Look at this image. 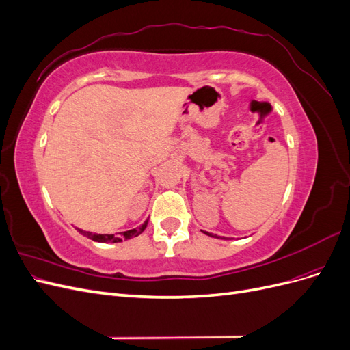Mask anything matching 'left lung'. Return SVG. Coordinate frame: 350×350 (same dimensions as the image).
Listing matches in <instances>:
<instances>
[{
  "label": "left lung",
  "instance_id": "left-lung-1",
  "mask_svg": "<svg viewBox=\"0 0 350 350\" xmlns=\"http://www.w3.org/2000/svg\"><path fill=\"white\" fill-rule=\"evenodd\" d=\"M204 234H206V235H208V237H213V235H211V234H208V232H204ZM213 238H217V237H216V235H215V237H213Z\"/></svg>",
  "mask_w": 350,
  "mask_h": 350
}]
</instances>
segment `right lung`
<instances>
[{"mask_svg":"<svg viewBox=\"0 0 350 350\" xmlns=\"http://www.w3.org/2000/svg\"><path fill=\"white\" fill-rule=\"evenodd\" d=\"M147 224H149V220H146L144 224L140 226V228H135V229H130V230H125V232H121L120 235H102V234H92V232H88V230H83V229H79L77 230L80 232L81 235L88 237L89 239L92 241H96V242H121V241H126V239H131L134 237H139L142 232L146 229Z\"/></svg>","mask_w":350,"mask_h":350,"instance_id":"1","label":"right lung"}]
</instances>
